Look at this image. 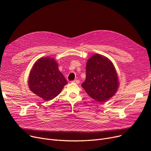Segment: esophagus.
<instances>
[{
	"label": "esophagus",
	"mask_w": 151,
	"mask_h": 151,
	"mask_svg": "<svg viewBox=\"0 0 151 151\" xmlns=\"http://www.w3.org/2000/svg\"><path fill=\"white\" fill-rule=\"evenodd\" d=\"M71 83H75V84H79L80 83V80H73V81H71Z\"/></svg>",
	"instance_id": "1"
}]
</instances>
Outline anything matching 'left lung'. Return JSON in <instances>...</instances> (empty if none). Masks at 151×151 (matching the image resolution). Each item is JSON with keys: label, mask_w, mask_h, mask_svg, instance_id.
Instances as JSON below:
<instances>
[{"label": "left lung", "mask_w": 151, "mask_h": 151, "mask_svg": "<svg viewBox=\"0 0 151 151\" xmlns=\"http://www.w3.org/2000/svg\"><path fill=\"white\" fill-rule=\"evenodd\" d=\"M86 78L81 84L89 96L99 102L113 97L119 86L118 75L113 62L104 55L95 54L88 59Z\"/></svg>", "instance_id": "left-lung-1"}]
</instances>
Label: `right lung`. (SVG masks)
I'll use <instances>...</instances> for the list:
<instances>
[{
	"mask_svg": "<svg viewBox=\"0 0 151 151\" xmlns=\"http://www.w3.org/2000/svg\"><path fill=\"white\" fill-rule=\"evenodd\" d=\"M67 83L58 62L50 56L40 58L34 63L28 79L30 91L45 101L57 97Z\"/></svg>",
	"mask_w": 151,
	"mask_h": 151,
	"instance_id": "add662e5",
	"label": "right lung"
}]
</instances>
